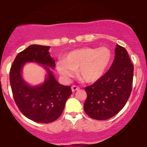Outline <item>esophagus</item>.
I'll return each mask as SVG.
<instances>
[{
    "label": "esophagus",
    "mask_w": 147,
    "mask_h": 147,
    "mask_svg": "<svg viewBox=\"0 0 147 147\" xmlns=\"http://www.w3.org/2000/svg\"><path fill=\"white\" fill-rule=\"evenodd\" d=\"M80 89V87L78 85H72V92H75V91L78 90Z\"/></svg>",
    "instance_id": "34e87169"
}]
</instances>
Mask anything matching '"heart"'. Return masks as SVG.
Here are the masks:
<instances>
[{
    "label": "heart",
    "instance_id": "heart-1",
    "mask_svg": "<svg viewBox=\"0 0 147 147\" xmlns=\"http://www.w3.org/2000/svg\"><path fill=\"white\" fill-rule=\"evenodd\" d=\"M112 58L111 51L107 47H84L65 55L63 62L57 64V69L65 78H71L77 70L80 80L92 83L103 76Z\"/></svg>",
    "mask_w": 147,
    "mask_h": 147
}]
</instances>
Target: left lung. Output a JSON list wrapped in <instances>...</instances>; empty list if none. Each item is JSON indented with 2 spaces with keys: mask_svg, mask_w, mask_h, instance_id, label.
I'll return each instance as SVG.
<instances>
[{
  "mask_svg": "<svg viewBox=\"0 0 147 147\" xmlns=\"http://www.w3.org/2000/svg\"><path fill=\"white\" fill-rule=\"evenodd\" d=\"M114 60L108 72L92 85L85 87L87 99L84 111L96 120H106L117 114L131 95L134 65L126 49L120 45L115 49Z\"/></svg>",
  "mask_w": 147,
  "mask_h": 147,
  "instance_id": "left-lung-1",
  "label": "left lung"
}]
</instances>
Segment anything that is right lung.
<instances>
[{
	"label": "right lung",
	"mask_w": 147,
	"mask_h": 147,
	"mask_svg": "<svg viewBox=\"0 0 147 147\" xmlns=\"http://www.w3.org/2000/svg\"><path fill=\"white\" fill-rule=\"evenodd\" d=\"M49 48L31 45L17 55L10 70V84L18 109L26 118L42 123L56 121L62 114L65 102L72 94L70 86L58 83L47 67L45 68L48 76L42 85L30 86L23 80L21 69L26 62H35L55 67V60L49 53Z\"/></svg>",
	"instance_id": "add662e5"
}]
</instances>
